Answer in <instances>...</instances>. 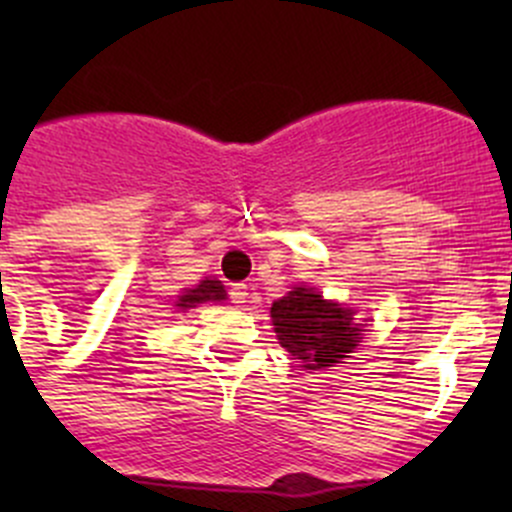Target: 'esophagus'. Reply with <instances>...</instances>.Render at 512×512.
<instances>
[{"label": "esophagus", "instance_id": "obj_1", "mask_svg": "<svg viewBox=\"0 0 512 512\" xmlns=\"http://www.w3.org/2000/svg\"><path fill=\"white\" fill-rule=\"evenodd\" d=\"M230 299L235 304H245L247 302V287L245 285H232L230 287Z\"/></svg>", "mask_w": 512, "mask_h": 512}]
</instances>
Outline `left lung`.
Masks as SVG:
<instances>
[{
    "instance_id": "left-lung-1",
    "label": "left lung",
    "mask_w": 512,
    "mask_h": 512,
    "mask_svg": "<svg viewBox=\"0 0 512 512\" xmlns=\"http://www.w3.org/2000/svg\"><path fill=\"white\" fill-rule=\"evenodd\" d=\"M280 344L307 369H324L344 359L364 329L354 324V312L327 302L309 287H294L270 309Z\"/></svg>"
}]
</instances>
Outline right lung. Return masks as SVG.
<instances>
[{"label": "right lung", "mask_w": 512, "mask_h": 512, "mask_svg": "<svg viewBox=\"0 0 512 512\" xmlns=\"http://www.w3.org/2000/svg\"><path fill=\"white\" fill-rule=\"evenodd\" d=\"M220 299H225V287L220 285L218 280H203L198 287L188 289V292L178 299V307L188 309L200 302H220Z\"/></svg>", "instance_id": "add662e5"}]
</instances>
